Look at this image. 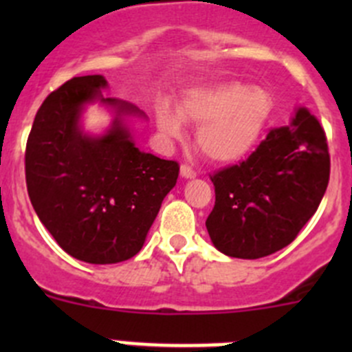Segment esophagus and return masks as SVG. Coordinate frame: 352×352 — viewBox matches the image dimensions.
I'll return each instance as SVG.
<instances>
[{
  "mask_svg": "<svg viewBox=\"0 0 352 352\" xmlns=\"http://www.w3.org/2000/svg\"><path fill=\"white\" fill-rule=\"evenodd\" d=\"M180 175L184 177V179H196V170L190 168L189 165H182L180 166Z\"/></svg>",
  "mask_w": 352,
  "mask_h": 352,
  "instance_id": "esophagus-1",
  "label": "esophagus"
}]
</instances>
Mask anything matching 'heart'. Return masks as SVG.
Returning <instances> with one entry per match:
<instances>
[{
	"label": "heart",
	"mask_w": 352,
	"mask_h": 352,
	"mask_svg": "<svg viewBox=\"0 0 352 352\" xmlns=\"http://www.w3.org/2000/svg\"><path fill=\"white\" fill-rule=\"evenodd\" d=\"M274 109L265 88L242 81H223L189 90L173 110L160 104L155 119L168 141L184 136L182 122L199 127V151L216 163H235L250 153L261 140Z\"/></svg>",
	"instance_id": "1"
}]
</instances>
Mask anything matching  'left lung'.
Here are the masks:
<instances>
[{"label": "left lung", "mask_w": 352, "mask_h": 352, "mask_svg": "<svg viewBox=\"0 0 352 352\" xmlns=\"http://www.w3.org/2000/svg\"><path fill=\"white\" fill-rule=\"evenodd\" d=\"M329 175L324 129L308 109H296L245 162L211 177L216 201L206 228L212 245L236 258L281 250L315 214Z\"/></svg>", "instance_id": "8db88e82"}]
</instances>
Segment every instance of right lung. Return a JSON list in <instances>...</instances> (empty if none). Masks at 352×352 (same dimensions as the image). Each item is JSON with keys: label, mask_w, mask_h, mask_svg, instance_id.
Listing matches in <instances>:
<instances>
[{"label": "right lung", "mask_w": 352, "mask_h": 352, "mask_svg": "<svg viewBox=\"0 0 352 352\" xmlns=\"http://www.w3.org/2000/svg\"><path fill=\"white\" fill-rule=\"evenodd\" d=\"M102 74L74 76L52 91L35 116L25 151V177L42 225L71 257L117 264L134 257L166 194L179 163L144 153L129 120L143 110L105 98ZM98 101L114 119L104 135L80 126L87 104Z\"/></svg>", "instance_id": "1"}]
</instances>
